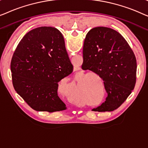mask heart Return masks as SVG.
<instances>
[{
	"mask_svg": "<svg viewBox=\"0 0 148 148\" xmlns=\"http://www.w3.org/2000/svg\"><path fill=\"white\" fill-rule=\"evenodd\" d=\"M83 77V74H82V75H80L79 76H78V78L79 79V78H81V77ZM70 97H71V98L72 99V100L73 101V102H75V101H76L75 100H76V96H75V94H71V96H70Z\"/></svg>",
	"mask_w": 148,
	"mask_h": 148,
	"instance_id": "heart-1",
	"label": "heart"
}]
</instances>
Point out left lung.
Masks as SVG:
<instances>
[{"instance_id": "1", "label": "left lung", "mask_w": 148, "mask_h": 148, "mask_svg": "<svg viewBox=\"0 0 148 148\" xmlns=\"http://www.w3.org/2000/svg\"><path fill=\"white\" fill-rule=\"evenodd\" d=\"M83 57V69L98 74L107 93L105 102L92 110L105 112L118 108L136 83V58L127 42L114 29L94 27L85 38Z\"/></svg>"}]
</instances>
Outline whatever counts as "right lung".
<instances>
[{"label": "right lung", "mask_w": 148, "mask_h": 148, "mask_svg": "<svg viewBox=\"0 0 148 148\" xmlns=\"http://www.w3.org/2000/svg\"><path fill=\"white\" fill-rule=\"evenodd\" d=\"M73 70L61 32L46 26L24 36L11 62L14 89L37 111L53 112L66 109L58 96V83Z\"/></svg>", "instance_id": "right-lung-1"}]
</instances>
